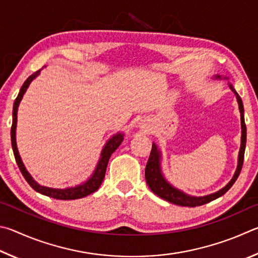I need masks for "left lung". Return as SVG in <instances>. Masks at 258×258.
<instances>
[{
    "instance_id": "8db88e82",
    "label": "left lung",
    "mask_w": 258,
    "mask_h": 258,
    "mask_svg": "<svg viewBox=\"0 0 258 258\" xmlns=\"http://www.w3.org/2000/svg\"><path fill=\"white\" fill-rule=\"evenodd\" d=\"M215 78L221 79V77L216 76ZM228 85H229V88L232 90L237 97L239 111H240V120H241V145H240V150H239L238 165H237L236 172H234L232 179L230 180L227 186L223 187L222 189H220L219 191L211 194V195L201 196V197L187 195V194H184L183 191L174 188L172 184H170L168 182V180L164 178V175L162 173V170H161V151L157 148L156 144L153 143L150 159L147 161L146 169H145L146 182L148 184V187L151 188V190L154 192L155 195L163 198V200H165L166 202H170L175 205L188 206V207H195V206L207 204V203H210L212 201L216 200V198L224 195V194L232 187V184L236 182L239 174H240V171L243 164V155H245L247 130H246V124H245V117H243V105H242L241 98L236 92V89L233 88V86L230 83Z\"/></svg>"
}]
</instances>
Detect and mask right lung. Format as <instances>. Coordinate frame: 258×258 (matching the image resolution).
Wrapping results in <instances>:
<instances>
[{
	"label": "right lung",
	"mask_w": 258,
	"mask_h": 258,
	"mask_svg": "<svg viewBox=\"0 0 258 258\" xmlns=\"http://www.w3.org/2000/svg\"><path fill=\"white\" fill-rule=\"evenodd\" d=\"M40 70L36 71L35 74L29 76L27 80L22 85V87L20 88V92L18 94V96L15 101V104H13V111H12V126H11V144H12V150H13V154H15V159L18 166L21 171L22 175L26 179V181L30 184V187L34 189L42 195L55 198V200H61V201H70V200H78V198H83L90 195L94 191H96L97 189L101 186L103 182V179L105 177V171H106V166L108 163V160L112 155V153L114 152L117 147L120 146V144L123 141V136L124 135L122 133H117L115 135L108 139L107 143L104 145L102 153H101V157H99L98 163L95 168L93 174L87 179V181H85L83 183L78 184L76 187H69V188H64V189H58V188H49V187H45V186H40L39 183H37L33 179V177L29 174L28 171L26 170L24 163H22V160L19 155V152H18L17 148V142H16V128H17V112H18V107H19V104L21 102L22 97H24V94L26 93L27 88L29 87V85L31 81H33L36 77L39 75Z\"/></svg>",
	"instance_id": "right-lung-1"
}]
</instances>
